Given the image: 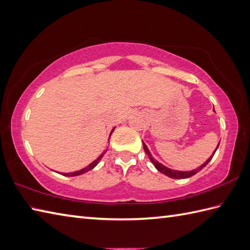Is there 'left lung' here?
Listing matches in <instances>:
<instances>
[{
	"instance_id": "left-lung-1",
	"label": "left lung",
	"mask_w": 250,
	"mask_h": 250,
	"mask_svg": "<svg viewBox=\"0 0 250 250\" xmlns=\"http://www.w3.org/2000/svg\"><path fill=\"white\" fill-rule=\"evenodd\" d=\"M143 146H144V150H145V152L147 153L148 158L150 159V161L152 162V164H153V166H155V167L158 169L159 172H161L162 174L167 175V176L171 177V178H175V179H185V178H189V177H191V176H193V175H195L196 173L200 172L202 168L205 167L207 166V164H208V162L211 160V158L214 157L215 152H216V150H217V148H218L219 144L217 145L216 149H215L214 152H213V155H211L208 159H207L206 162H204L203 164H202V166H201L200 167L192 169V171H176V169H171V168H168V167H164L163 164H161L160 162H158L157 160H155V159L152 158V155L150 153V151L148 150V148H147V146H146V144H145L144 142H143Z\"/></svg>"
}]
</instances>
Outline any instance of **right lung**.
<instances>
[{"label": "right lung", "mask_w": 250, "mask_h": 250, "mask_svg": "<svg viewBox=\"0 0 250 250\" xmlns=\"http://www.w3.org/2000/svg\"><path fill=\"white\" fill-rule=\"evenodd\" d=\"M114 130H115V128H114L113 130H111L110 134H109V137H110L111 133H113V131H114ZM106 151H107V149H106L105 151H103V153H101V156L97 159V160H94L92 163H90L87 167L79 169V171H76V172H72V173H62V175H64V176H78V175H82V174H83V173H87V172H89L90 169H92V168H94L95 167L98 166V163L101 161V159L103 158V156L105 155V152H106Z\"/></svg>", "instance_id": "1"}]
</instances>
